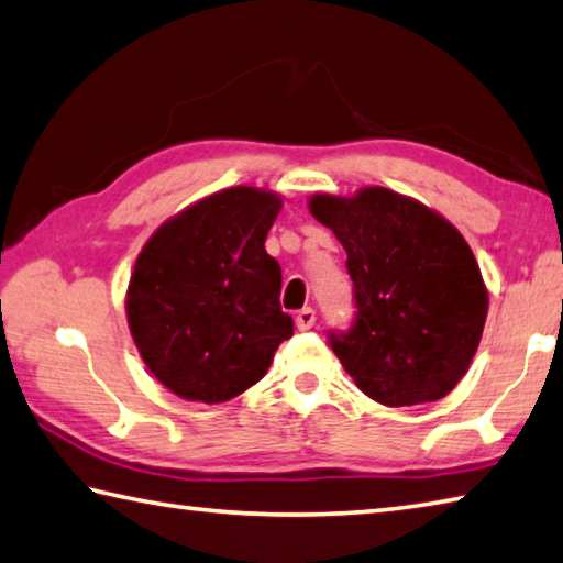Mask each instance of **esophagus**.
Returning a JSON list of instances; mask_svg holds the SVG:
<instances>
[{"instance_id":"obj_1","label":"esophagus","mask_w":563,"mask_h":563,"mask_svg":"<svg viewBox=\"0 0 563 563\" xmlns=\"http://www.w3.org/2000/svg\"><path fill=\"white\" fill-rule=\"evenodd\" d=\"M316 323V311L313 309H301L296 313V325H299V331H309Z\"/></svg>"}]
</instances>
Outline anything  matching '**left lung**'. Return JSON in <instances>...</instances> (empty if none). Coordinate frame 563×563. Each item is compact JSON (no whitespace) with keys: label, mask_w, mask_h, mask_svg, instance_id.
Masks as SVG:
<instances>
[{"label":"left lung","mask_w":563,"mask_h":563,"mask_svg":"<svg viewBox=\"0 0 563 563\" xmlns=\"http://www.w3.org/2000/svg\"><path fill=\"white\" fill-rule=\"evenodd\" d=\"M311 213L347 252L355 318L328 345L360 391L387 407L446 397L478 350L487 291L449 220L387 188L313 196Z\"/></svg>","instance_id":"8db88e82"}]
</instances>
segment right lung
I'll return each mask as SVG.
<instances>
[{
    "mask_svg": "<svg viewBox=\"0 0 563 563\" xmlns=\"http://www.w3.org/2000/svg\"><path fill=\"white\" fill-rule=\"evenodd\" d=\"M279 208L267 190H220L164 222L136 257L126 321L174 395L206 405L238 397L294 335L279 262L264 250Z\"/></svg>",
    "mask_w": 563,
    "mask_h": 563,
    "instance_id": "right-lung-1",
    "label": "right lung"
}]
</instances>
